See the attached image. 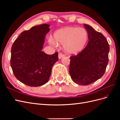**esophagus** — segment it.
Instances as JSON below:
<instances>
[{
	"label": "esophagus",
	"instance_id": "obj_1",
	"mask_svg": "<svg viewBox=\"0 0 120 120\" xmlns=\"http://www.w3.org/2000/svg\"><path fill=\"white\" fill-rule=\"evenodd\" d=\"M59 59H61V58H62L63 57H64V54H63V53H59Z\"/></svg>",
	"mask_w": 120,
	"mask_h": 120
}]
</instances>
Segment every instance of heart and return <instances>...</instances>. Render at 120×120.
Segmentation results:
<instances>
[{
	"mask_svg": "<svg viewBox=\"0 0 120 120\" xmlns=\"http://www.w3.org/2000/svg\"><path fill=\"white\" fill-rule=\"evenodd\" d=\"M54 39L50 38L49 42L56 46L63 45L64 50L68 54L77 53L84 48L88 40V34L85 28L68 27L61 29L54 33Z\"/></svg>",
	"mask_w": 120,
	"mask_h": 120,
	"instance_id": "b5f03b06",
	"label": "heart"
}]
</instances>
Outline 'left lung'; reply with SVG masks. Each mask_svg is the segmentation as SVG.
Instances as JSON below:
<instances>
[{
    "label": "left lung",
    "instance_id": "left-lung-1",
    "mask_svg": "<svg viewBox=\"0 0 120 120\" xmlns=\"http://www.w3.org/2000/svg\"><path fill=\"white\" fill-rule=\"evenodd\" d=\"M89 41L77 55L70 57L69 72L75 82L86 86L104 75L109 62L110 48L106 38L88 24H83Z\"/></svg>",
    "mask_w": 120,
    "mask_h": 120
}]
</instances>
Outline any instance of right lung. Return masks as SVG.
I'll return each instance as SVG.
<instances>
[{
  "label": "right lung",
  "instance_id": "obj_1",
  "mask_svg": "<svg viewBox=\"0 0 120 120\" xmlns=\"http://www.w3.org/2000/svg\"><path fill=\"white\" fill-rule=\"evenodd\" d=\"M49 25L43 24L21 32L11 51L10 66L15 78L27 86H39L48 82L58 53L47 54L42 51Z\"/></svg>",
  "mask_w": 120,
  "mask_h": 120
}]
</instances>
